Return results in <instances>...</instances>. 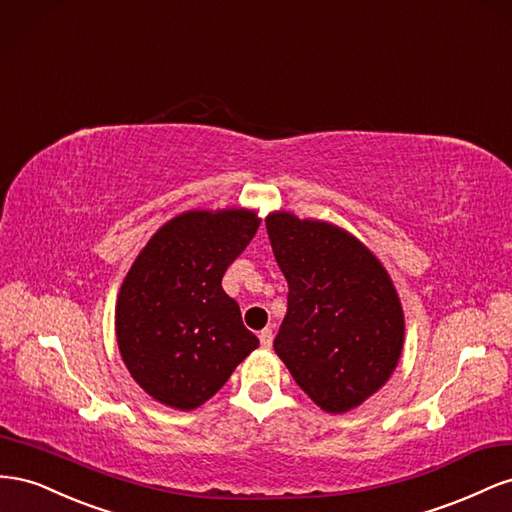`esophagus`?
I'll return each mask as SVG.
<instances>
[{
  "label": "esophagus",
  "mask_w": 512,
  "mask_h": 512,
  "mask_svg": "<svg viewBox=\"0 0 512 512\" xmlns=\"http://www.w3.org/2000/svg\"><path fill=\"white\" fill-rule=\"evenodd\" d=\"M259 343H261V347L272 345V328H264L259 332Z\"/></svg>",
  "instance_id": "1"
}]
</instances>
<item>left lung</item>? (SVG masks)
<instances>
[{
  "label": "left lung",
  "instance_id": "obj_1",
  "mask_svg": "<svg viewBox=\"0 0 512 512\" xmlns=\"http://www.w3.org/2000/svg\"><path fill=\"white\" fill-rule=\"evenodd\" d=\"M266 229L289 285L274 352L321 410H352L386 384L401 356L403 311L390 276L330 223L274 212Z\"/></svg>",
  "mask_w": 512,
  "mask_h": 512
}]
</instances>
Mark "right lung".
I'll return each instance as SVG.
<instances>
[{
    "mask_svg": "<svg viewBox=\"0 0 512 512\" xmlns=\"http://www.w3.org/2000/svg\"><path fill=\"white\" fill-rule=\"evenodd\" d=\"M257 227L248 210L180 214L126 274L115 309L118 345L130 375L156 401L195 410L259 345L221 285Z\"/></svg>",
    "mask_w": 512,
    "mask_h": 512,
    "instance_id": "1",
    "label": "right lung"
}]
</instances>
